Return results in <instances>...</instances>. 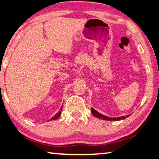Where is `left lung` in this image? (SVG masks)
I'll return each instance as SVG.
<instances>
[{
	"instance_id": "1",
	"label": "left lung",
	"mask_w": 159,
	"mask_h": 159,
	"mask_svg": "<svg viewBox=\"0 0 159 159\" xmlns=\"http://www.w3.org/2000/svg\"><path fill=\"white\" fill-rule=\"evenodd\" d=\"M91 112H92V114L94 115L95 117L99 118V119L104 120H108V121H112V120L113 121H118V120H124V119H125L126 117H128L130 115H127V116H126V117H125V116H122V117H120L112 118V117H107V116L100 114V113H99L98 111H96V110L93 109V108H92V109H91Z\"/></svg>"
}]
</instances>
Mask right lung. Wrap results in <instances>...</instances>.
Segmentation results:
<instances>
[{
  "instance_id": "obj_1",
  "label": "right lung",
  "mask_w": 159,
  "mask_h": 159,
  "mask_svg": "<svg viewBox=\"0 0 159 159\" xmlns=\"http://www.w3.org/2000/svg\"><path fill=\"white\" fill-rule=\"evenodd\" d=\"M61 110H62V106H61V109H60V110H59V112H58V113H57L56 115H55L54 117H52L51 119H50L49 120H57V119H58V118H59V117H60V115H61Z\"/></svg>"
}]
</instances>
